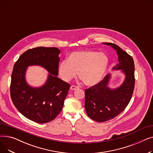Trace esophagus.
Listing matches in <instances>:
<instances>
[{
	"mask_svg": "<svg viewBox=\"0 0 153 153\" xmlns=\"http://www.w3.org/2000/svg\"><path fill=\"white\" fill-rule=\"evenodd\" d=\"M79 89V87L77 86H75V85H72L70 87V89L71 91H74V90H77Z\"/></svg>",
	"mask_w": 153,
	"mask_h": 153,
	"instance_id": "34e87169",
	"label": "esophagus"
}]
</instances>
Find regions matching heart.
<instances>
[{
  "label": "heart",
  "instance_id": "b5f03b06",
  "mask_svg": "<svg viewBox=\"0 0 153 153\" xmlns=\"http://www.w3.org/2000/svg\"><path fill=\"white\" fill-rule=\"evenodd\" d=\"M109 59L103 53L91 50L72 52L68 60L61 62L58 67V74L63 81L68 82L78 76L87 85L99 83L105 75Z\"/></svg>",
  "mask_w": 153,
  "mask_h": 153
}]
</instances>
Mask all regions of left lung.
Listing matches in <instances>:
<instances>
[{
    "instance_id": "left-lung-1",
    "label": "left lung",
    "mask_w": 153,
    "mask_h": 153,
    "mask_svg": "<svg viewBox=\"0 0 153 153\" xmlns=\"http://www.w3.org/2000/svg\"><path fill=\"white\" fill-rule=\"evenodd\" d=\"M110 46L118 55V64L112 71H120L125 78L122 84L115 88L109 86L111 74H107L101 82L85 91V108L87 115L98 122H104L115 118L129 103L134 87V65L131 56L118 46Z\"/></svg>"
}]
</instances>
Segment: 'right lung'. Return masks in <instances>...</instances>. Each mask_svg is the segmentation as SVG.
I'll list each match as a JSON object with an SVG mask.
<instances>
[{"label":"right lung","mask_w":153,"mask_h":153,"mask_svg":"<svg viewBox=\"0 0 153 153\" xmlns=\"http://www.w3.org/2000/svg\"><path fill=\"white\" fill-rule=\"evenodd\" d=\"M61 51L57 48L37 47L23 53L14 64L10 95L17 109L27 118L38 123L54 120L60 113L70 85L58 77ZM38 65L48 72L45 82L33 87L26 81L29 66Z\"/></svg>","instance_id":"1"}]
</instances>
